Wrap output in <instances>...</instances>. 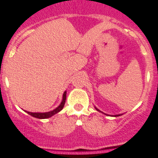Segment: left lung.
Listing matches in <instances>:
<instances>
[{
    "label": "left lung",
    "instance_id": "1",
    "mask_svg": "<svg viewBox=\"0 0 158 158\" xmlns=\"http://www.w3.org/2000/svg\"><path fill=\"white\" fill-rule=\"evenodd\" d=\"M95 108H96V107H95ZM96 110H97V111H100V112H101V110H98V109H97V108H96ZM106 115H107V114H106ZM116 116H120V114H118V115H115V117H116Z\"/></svg>",
    "mask_w": 158,
    "mask_h": 158
}]
</instances>
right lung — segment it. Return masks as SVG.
Returning a JSON list of instances; mask_svg holds the SVG:
<instances>
[{"mask_svg": "<svg viewBox=\"0 0 158 158\" xmlns=\"http://www.w3.org/2000/svg\"><path fill=\"white\" fill-rule=\"evenodd\" d=\"M66 92H65L63 93V97H62V101H61V104L59 105L58 107L55 109V110H52V111H49V112L46 113H31L27 111L28 114H30L31 116L34 117V118H36L40 119H44V118H48L50 117L53 116L54 114H57L58 112H60L62 109H63L64 106H65V102H66Z\"/></svg>", "mask_w": 158, "mask_h": 158, "instance_id": "add662e5", "label": "right lung"}]
</instances>
